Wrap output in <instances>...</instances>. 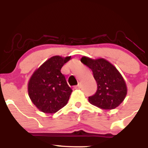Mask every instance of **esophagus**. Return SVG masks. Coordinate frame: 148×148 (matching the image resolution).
I'll return each mask as SVG.
<instances>
[{
	"label": "esophagus",
	"mask_w": 148,
	"mask_h": 148,
	"mask_svg": "<svg viewBox=\"0 0 148 148\" xmlns=\"http://www.w3.org/2000/svg\"><path fill=\"white\" fill-rule=\"evenodd\" d=\"M74 88H75V89H80V88H81V85L79 84L77 86H74Z\"/></svg>",
	"instance_id": "34e87169"
}]
</instances>
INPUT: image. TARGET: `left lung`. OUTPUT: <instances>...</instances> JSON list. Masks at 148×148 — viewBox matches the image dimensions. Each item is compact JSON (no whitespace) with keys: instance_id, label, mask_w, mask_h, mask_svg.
I'll use <instances>...</instances> for the list:
<instances>
[{"instance_id":"8db88e82","label":"left lung","mask_w":148,"mask_h":148,"mask_svg":"<svg viewBox=\"0 0 148 148\" xmlns=\"http://www.w3.org/2000/svg\"><path fill=\"white\" fill-rule=\"evenodd\" d=\"M81 61L92 69L97 84V90L94 95L89 97L91 104L104 110L118 107L127 93L125 79L116 67L106 59H92L83 56Z\"/></svg>"}]
</instances>
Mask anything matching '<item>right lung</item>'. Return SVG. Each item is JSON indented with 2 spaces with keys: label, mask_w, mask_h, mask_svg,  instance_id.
I'll return each instance as SVG.
<instances>
[{
  "label": "right lung",
  "mask_w": 148,
  "mask_h": 148,
  "mask_svg": "<svg viewBox=\"0 0 148 148\" xmlns=\"http://www.w3.org/2000/svg\"><path fill=\"white\" fill-rule=\"evenodd\" d=\"M70 59L71 56H52L30 76L28 83V95L40 111L55 113L67 103L72 90L60 70Z\"/></svg>",
  "instance_id": "add662e5"
}]
</instances>
